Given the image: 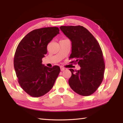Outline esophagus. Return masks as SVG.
Here are the masks:
<instances>
[{
  "label": "esophagus",
  "mask_w": 123,
  "mask_h": 123,
  "mask_svg": "<svg viewBox=\"0 0 123 123\" xmlns=\"http://www.w3.org/2000/svg\"><path fill=\"white\" fill-rule=\"evenodd\" d=\"M60 69H61V71H64V70H65V69H65L64 68V67H60Z\"/></svg>",
  "instance_id": "1"
}]
</instances>
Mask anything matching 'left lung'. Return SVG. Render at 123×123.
<instances>
[{
    "label": "left lung",
    "mask_w": 123,
    "mask_h": 123,
    "mask_svg": "<svg viewBox=\"0 0 123 123\" xmlns=\"http://www.w3.org/2000/svg\"><path fill=\"white\" fill-rule=\"evenodd\" d=\"M63 33L72 42L71 63H78L81 69H70V87L80 95H92L104 79L105 68L103 52L98 41L89 31L82 26H61Z\"/></svg>",
    "instance_id": "obj_1"
}]
</instances>
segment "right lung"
<instances>
[{"instance_id": "add662e5", "label": "right lung", "mask_w": 123, "mask_h": 123, "mask_svg": "<svg viewBox=\"0 0 123 123\" xmlns=\"http://www.w3.org/2000/svg\"><path fill=\"white\" fill-rule=\"evenodd\" d=\"M56 27L38 28L28 33L18 44L14 59L18 81L30 96L39 97L53 87L60 72L59 66L49 68L42 64L47 46L59 33Z\"/></svg>"}]
</instances>
